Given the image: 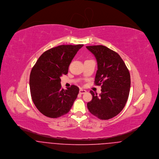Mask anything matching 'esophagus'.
<instances>
[{
    "label": "esophagus",
    "instance_id": "obj_1",
    "mask_svg": "<svg viewBox=\"0 0 159 159\" xmlns=\"http://www.w3.org/2000/svg\"><path fill=\"white\" fill-rule=\"evenodd\" d=\"M86 92V90H84V89H80V93H81V94L85 93Z\"/></svg>",
    "mask_w": 159,
    "mask_h": 159
}]
</instances>
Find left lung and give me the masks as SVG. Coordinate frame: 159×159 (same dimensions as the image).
I'll return each instance as SVG.
<instances>
[{
	"label": "left lung",
	"instance_id": "left-lung-1",
	"mask_svg": "<svg viewBox=\"0 0 159 159\" xmlns=\"http://www.w3.org/2000/svg\"><path fill=\"white\" fill-rule=\"evenodd\" d=\"M86 48L97 62L95 84L102 85L99 95L90 91L92 99L87 104L88 110L100 119H111L123 110L127 101L130 88L129 71L120 56L108 48L103 45Z\"/></svg>",
	"mask_w": 159,
	"mask_h": 159
}]
</instances>
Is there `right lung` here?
Masks as SVG:
<instances>
[{
	"label": "right lung",
	"instance_id": "add662e5",
	"mask_svg": "<svg viewBox=\"0 0 159 159\" xmlns=\"http://www.w3.org/2000/svg\"><path fill=\"white\" fill-rule=\"evenodd\" d=\"M83 45H60L44 52L31 70L29 79L32 101L39 111L51 118H57L70 110L79 93L72 85L62 89L61 77L68 73L69 66Z\"/></svg>",
	"mask_w": 159,
	"mask_h": 159
}]
</instances>
